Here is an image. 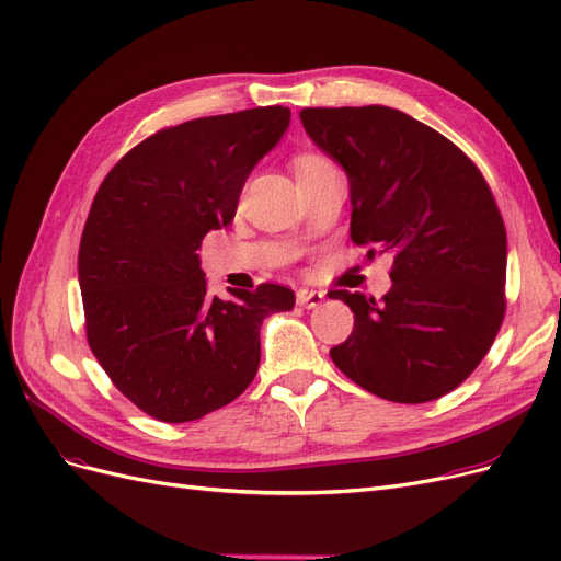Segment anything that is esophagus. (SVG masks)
I'll return each instance as SVG.
<instances>
[{"label": "esophagus", "instance_id": "34e87169", "mask_svg": "<svg viewBox=\"0 0 561 561\" xmlns=\"http://www.w3.org/2000/svg\"><path fill=\"white\" fill-rule=\"evenodd\" d=\"M322 301H325V295L318 290H309V287H299L297 290V304L304 309H316Z\"/></svg>", "mask_w": 561, "mask_h": 561}]
</instances>
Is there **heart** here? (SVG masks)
I'll list each match as a JSON object with an SVG mask.
<instances>
[{
    "label": "heart",
    "mask_w": 561,
    "mask_h": 561,
    "mask_svg": "<svg viewBox=\"0 0 561 561\" xmlns=\"http://www.w3.org/2000/svg\"><path fill=\"white\" fill-rule=\"evenodd\" d=\"M320 165H328V161L316 157V154H301V157L295 159V171H297V175H299V173H307V171H313V168H320Z\"/></svg>",
    "instance_id": "obj_1"
}]
</instances>
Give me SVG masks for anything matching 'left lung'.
Masks as SVG:
<instances>
[{
	"instance_id": "obj_1",
	"label": "left lung",
	"mask_w": 561,
	"mask_h": 561,
	"mask_svg": "<svg viewBox=\"0 0 561 561\" xmlns=\"http://www.w3.org/2000/svg\"><path fill=\"white\" fill-rule=\"evenodd\" d=\"M316 147L344 168L351 239L393 257L381 301L334 290L355 322L330 348L344 375L383 400L443 398L480 365L505 313L507 241L474 163L431 126L383 105L307 107Z\"/></svg>"
}]
</instances>
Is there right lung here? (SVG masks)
<instances>
[{
    "instance_id": "right-lung-1",
    "label": "right lung",
    "mask_w": 561,
    "mask_h": 561,
    "mask_svg": "<svg viewBox=\"0 0 561 561\" xmlns=\"http://www.w3.org/2000/svg\"><path fill=\"white\" fill-rule=\"evenodd\" d=\"M290 126L280 105L159 130L100 184L81 233L79 287L89 346L112 383L165 423L239 398L260 367V328L290 311V287L210 297L203 236L233 222L252 168Z\"/></svg>"
}]
</instances>
